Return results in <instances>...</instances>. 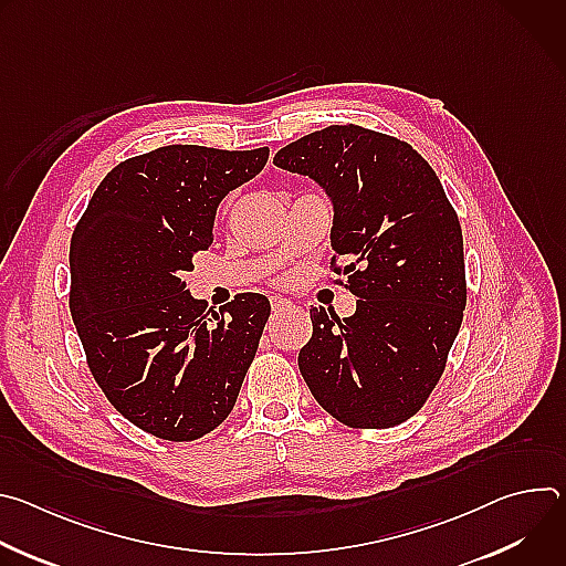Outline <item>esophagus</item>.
Wrapping results in <instances>:
<instances>
[{"instance_id":"1","label":"esophagus","mask_w":566,"mask_h":566,"mask_svg":"<svg viewBox=\"0 0 566 566\" xmlns=\"http://www.w3.org/2000/svg\"><path fill=\"white\" fill-rule=\"evenodd\" d=\"M291 308H295V304H291L289 300H284V297H280V295H273V297H271V311H273L275 315H280V313H284V311H291Z\"/></svg>"}]
</instances>
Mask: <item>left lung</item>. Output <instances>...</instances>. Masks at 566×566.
<instances>
[{
	"label": "left lung",
	"mask_w": 566,
	"mask_h": 566,
	"mask_svg": "<svg viewBox=\"0 0 566 566\" xmlns=\"http://www.w3.org/2000/svg\"><path fill=\"white\" fill-rule=\"evenodd\" d=\"M273 164L325 188L334 269L356 313L311 308L297 365L315 400L349 428L415 417L439 382L465 308L459 217L428 160L406 140L332 125L282 147Z\"/></svg>",
	"instance_id": "obj_1"
}]
</instances>
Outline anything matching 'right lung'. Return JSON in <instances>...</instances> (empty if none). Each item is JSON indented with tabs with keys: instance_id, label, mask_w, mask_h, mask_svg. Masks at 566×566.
Segmentation results:
<instances>
[{
	"instance_id": "add662e5",
	"label": "right lung",
	"mask_w": 566,
	"mask_h": 566,
	"mask_svg": "<svg viewBox=\"0 0 566 566\" xmlns=\"http://www.w3.org/2000/svg\"><path fill=\"white\" fill-rule=\"evenodd\" d=\"M269 147L166 145L118 164L80 217L69 308L112 406L166 441H195L232 412L271 304L241 293L219 313L186 289L221 199L262 172Z\"/></svg>"
}]
</instances>
